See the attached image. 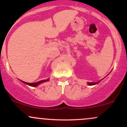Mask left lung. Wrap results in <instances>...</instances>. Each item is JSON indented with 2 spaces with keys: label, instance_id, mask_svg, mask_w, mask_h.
<instances>
[{
  "label": "left lung",
  "instance_id": "1",
  "mask_svg": "<svg viewBox=\"0 0 127 127\" xmlns=\"http://www.w3.org/2000/svg\"><path fill=\"white\" fill-rule=\"evenodd\" d=\"M99 82H100V81H98V82H88V85H96V84H98Z\"/></svg>",
  "mask_w": 127,
  "mask_h": 127
}]
</instances>
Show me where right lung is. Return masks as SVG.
<instances>
[{
	"label": "right lung",
	"instance_id": "add662e5",
	"mask_svg": "<svg viewBox=\"0 0 127 127\" xmlns=\"http://www.w3.org/2000/svg\"><path fill=\"white\" fill-rule=\"evenodd\" d=\"M49 81V79H44V80H42V81H39V82H34V83H28V82H24V81H22L23 82H24V84H27V85H28L29 86H31V87H37V85H39L40 84H41V83H43V82H47V81Z\"/></svg>",
	"mask_w": 127,
	"mask_h": 127
}]
</instances>
